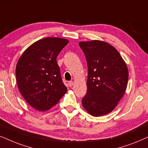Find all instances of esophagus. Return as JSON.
<instances>
[{"mask_svg": "<svg viewBox=\"0 0 148 148\" xmlns=\"http://www.w3.org/2000/svg\"><path fill=\"white\" fill-rule=\"evenodd\" d=\"M69 86H70V87H72V86H73V84H74V82H73V81H70L69 82Z\"/></svg>", "mask_w": 148, "mask_h": 148, "instance_id": "34e87169", "label": "esophagus"}]
</instances>
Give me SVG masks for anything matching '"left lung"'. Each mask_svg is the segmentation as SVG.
<instances>
[{
    "instance_id": "obj_1",
    "label": "left lung",
    "mask_w": 148,
    "mask_h": 148,
    "mask_svg": "<svg viewBox=\"0 0 148 148\" xmlns=\"http://www.w3.org/2000/svg\"><path fill=\"white\" fill-rule=\"evenodd\" d=\"M88 67L87 91L83 108L93 116L111 112L127 88V66L116 49L101 40L80 42Z\"/></svg>"
}]
</instances>
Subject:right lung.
<instances>
[{"label": "right lung", "mask_w": 148, "mask_h": 148, "mask_svg": "<svg viewBox=\"0 0 148 148\" xmlns=\"http://www.w3.org/2000/svg\"><path fill=\"white\" fill-rule=\"evenodd\" d=\"M69 42L47 37L30 45L19 58L15 74L17 86L25 101L38 111H47L67 92L56 58Z\"/></svg>", "instance_id": "obj_1"}]
</instances>
